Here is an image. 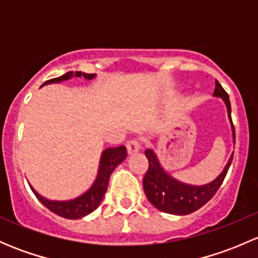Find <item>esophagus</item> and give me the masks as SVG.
I'll return each mask as SVG.
<instances>
[{
	"mask_svg": "<svg viewBox=\"0 0 258 258\" xmlns=\"http://www.w3.org/2000/svg\"><path fill=\"white\" fill-rule=\"evenodd\" d=\"M140 150H141V144H140L139 140H131V141L127 142V151H128L130 155L139 152Z\"/></svg>",
	"mask_w": 258,
	"mask_h": 258,
	"instance_id": "34e87169",
	"label": "esophagus"
}]
</instances>
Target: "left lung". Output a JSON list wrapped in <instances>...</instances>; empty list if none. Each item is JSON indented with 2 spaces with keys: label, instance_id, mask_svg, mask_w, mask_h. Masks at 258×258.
Returning <instances> with one entry per match:
<instances>
[{
  "label": "left lung",
  "instance_id": "1",
  "mask_svg": "<svg viewBox=\"0 0 258 258\" xmlns=\"http://www.w3.org/2000/svg\"><path fill=\"white\" fill-rule=\"evenodd\" d=\"M213 97H220L225 102L231 130H232V139L235 142V127L231 118L230 97L222 86L218 83V81H216ZM145 155L148 158V170L144 177V191L146 197L151 202V205H153L157 210L178 216L195 212L212 199L213 195L222 184L233 158L232 153L223 170L215 179H212L209 183L197 186V184H189L179 181L170 175L161 165L157 155L152 148H147L145 151Z\"/></svg>",
  "mask_w": 258,
  "mask_h": 258
}]
</instances>
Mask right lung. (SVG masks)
<instances>
[{
	"mask_svg": "<svg viewBox=\"0 0 258 258\" xmlns=\"http://www.w3.org/2000/svg\"><path fill=\"white\" fill-rule=\"evenodd\" d=\"M96 75H88L83 74L80 71H70L64 74L63 76L58 77V79L49 80L47 82L43 83L45 85H52V83H61L64 81H69L72 79H85L87 81L93 80ZM41 86V87H42ZM127 157V148L124 146H118V147H110L102 151L100 158V163H98L97 176H96L95 181L91 184L90 188L87 191L83 192L80 196L75 197L71 200H64V201H57V200H48L43 197L42 195L38 194L35 188L30 184L31 189L37 197L38 201L47 207L49 211H52L56 215L61 216V217L70 218V220H77V218H82L85 216L90 215L93 212L102 202L103 196H105L106 191H107L108 181H110L111 173L113 172L114 168L124 161Z\"/></svg>",
	"mask_w": 258,
	"mask_h": 258,
	"instance_id": "right-lung-1",
	"label": "right lung"
}]
</instances>
